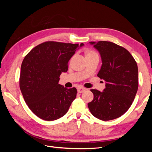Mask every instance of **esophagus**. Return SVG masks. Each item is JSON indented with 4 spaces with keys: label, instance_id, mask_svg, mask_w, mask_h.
Wrapping results in <instances>:
<instances>
[{
    "label": "esophagus",
    "instance_id": "34e87169",
    "mask_svg": "<svg viewBox=\"0 0 152 152\" xmlns=\"http://www.w3.org/2000/svg\"><path fill=\"white\" fill-rule=\"evenodd\" d=\"M86 90V88H84V87H79L77 88V91L79 92V93H83L84 91H85Z\"/></svg>",
    "mask_w": 152,
    "mask_h": 152
}]
</instances>
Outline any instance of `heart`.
<instances>
[{
  "label": "heart",
  "mask_w": 152,
  "mask_h": 152,
  "mask_svg": "<svg viewBox=\"0 0 152 152\" xmlns=\"http://www.w3.org/2000/svg\"><path fill=\"white\" fill-rule=\"evenodd\" d=\"M96 53L93 50H89V51L87 53V54H95Z\"/></svg>",
  "instance_id": "obj_1"
}]
</instances>
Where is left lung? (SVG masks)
Wrapping results in <instances>:
<instances>
[{"label": "left lung", "mask_w": 152, "mask_h": 152, "mask_svg": "<svg viewBox=\"0 0 152 152\" xmlns=\"http://www.w3.org/2000/svg\"><path fill=\"white\" fill-rule=\"evenodd\" d=\"M99 52L102 65L98 77L106 82L103 92L91 89L93 100L88 108L93 116L103 121L122 116L130 108L138 89V68L131 53L108 41L90 42Z\"/></svg>", "instance_id": "left-lung-1"}]
</instances>
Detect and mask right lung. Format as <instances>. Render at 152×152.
<instances>
[{
  "instance_id": "right-lung-1",
  "label": "right lung",
  "mask_w": 152,
  "mask_h": 152,
  "mask_svg": "<svg viewBox=\"0 0 152 152\" xmlns=\"http://www.w3.org/2000/svg\"><path fill=\"white\" fill-rule=\"evenodd\" d=\"M84 44L48 41L27 54L21 66L20 87L25 102L35 115L51 121L67 113L76 98L77 89H67L59 84L62 72Z\"/></svg>"
}]
</instances>
